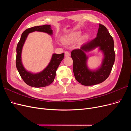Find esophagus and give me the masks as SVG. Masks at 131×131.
Returning <instances> with one entry per match:
<instances>
[{"instance_id": "obj_1", "label": "esophagus", "mask_w": 131, "mask_h": 131, "mask_svg": "<svg viewBox=\"0 0 131 131\" xmlns=\"http://www.w3.org/2000/svg\"><path fill=\"white\" fill-rule=\"evenodd\" d=\"M64 54H65V56L66 57H69L70 56V53L68 52V51H66V52H64Z\"/></svg>"}]
</instances>
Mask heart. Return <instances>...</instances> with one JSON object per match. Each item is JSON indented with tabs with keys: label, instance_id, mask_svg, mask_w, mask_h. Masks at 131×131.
Wrapping results in <instances>:
<instances>
[{
	"label": "heart",
	"instance_id": "obj_1",
	"mask_svg": "<svg viewBox=\"0 0 131 131\" xmlns=\"http://www.w3.org/2000/svg\"><path fill=\"white\" fill-rule=\"evenodd\" d=\"M80 34H81V33L80 31H77V32L73 33L63 39V41L64 42H70L76 40L80 37ZM84 38H87V35H85Z\"/></svg>",
	"mask_w": 131,
	"mask_h": 131
}]
</instances>
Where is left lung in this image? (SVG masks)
I'll return each instance as SVG.
<instances>
[{"label": "left lung", "instance_id": "left-lung-1", "mask_svg": "<svg viewBox=\"0 0 131 131\" xmlns=\"http://www.w3.org/2000/svg\"><path fill=\"white\" fill-rule=\"evenodd\" d=\"M98 47L104 54V58L100 69L90 70L86 66L88 58L84 53ZM73 61V72L76 80L81 85L92 86L103 82L108 78L115 59L114 43L113 37L106 28L99 25L97 37L83 44L80 49H75L71 52Z\"/></svg>", "mask_w": 131, "mask_h": 131}]
</instances>
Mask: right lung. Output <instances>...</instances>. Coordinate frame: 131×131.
Listing matches in <instances>:
<instances>
[{
	"mask_svg": "<svg viewBox=\"0 0 131 131\" xmlns=\"http://www.w3.org/2000/svg\"><path fill=\"white\" fill-rule=\"evenodd\" d=\"M35 31H42L50 35L52 34V30L51 28V26L48 25L35 26L25 30L22 33L20 40L17 45L16 65L19 75L26 84L33 88H38L49 86L54 81L56 70L64 58V53L53 54L49 64L42 72L37 74L28 72L24 68L22 63V50L28 35Z\"/></svg>",
	"mask_w": 131,
	"mask_h": 131,
	"instance_id": "add662e5",
	"label": "right lung"
}]
</instances>
